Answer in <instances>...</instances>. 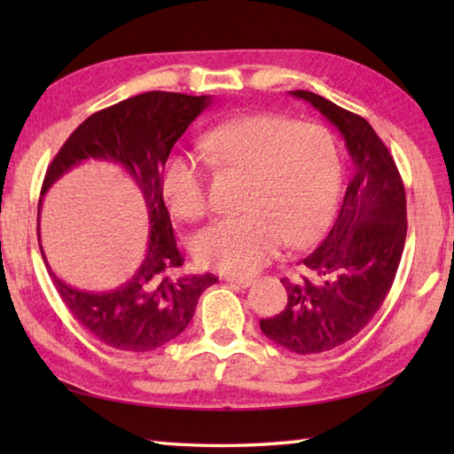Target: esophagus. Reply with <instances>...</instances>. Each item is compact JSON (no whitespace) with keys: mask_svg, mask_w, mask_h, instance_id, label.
Segmentation results:
<instances>
[{"mask_svg":"<svg viewBox=\"0 0 454 454\" xmlns=\"http://www.w3.org/2000/svg\"><path fill=\"white\" fill-rule=\"evenodd\" d=\"M224 278H226L228 283H234V285H238V286H244V288L254 283V278H252V277H236V275H226Z\"/></svg>","mask_w":454,"mask_h":454,"instance_id":"obj_1","label":"esophagus"}]
</instances>
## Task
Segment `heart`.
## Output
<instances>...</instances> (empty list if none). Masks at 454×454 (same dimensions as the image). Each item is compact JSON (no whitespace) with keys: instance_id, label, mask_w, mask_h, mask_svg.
<instances>
[{"instance_id":"1","label":"heart","mask_w":454,"mask_h":454,"mask_svg":"<svg viewBox=\"0 0 454 454\" xmlns=\"http://www.w3.org/2000/svg\"><path fill=\"white\" fill-rule=\"evenodd\" d=\"M200 148L212 166L246 173L238 200L242 212L212 222L195 239L202 267L252 275L283 244L302 247L324 234L341 185V160L320 124L271 113L242 114L202 134ZM160 185L176 216L207 215V181L195 158L171 153Z\"/></svg>"}]
</instances>
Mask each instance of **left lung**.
<instances>
[{"mask_svg":"<svg viewBox=\"0 0 454 454\" xmlns=\"http://www.w3.org/2000/svg\"><path fill=\"white\" fill-rule=\"evenodd\" d=\"M341 132L353 176L330 234L302 259V275L281 278L283 312L259 322L285 349L324 353L359 333L379 312L406 244V191L396 161L361 114L312 91H291Z\"/></svg>","mask_w":454,"mask_h":454,"instance_id":"1","label":"left lung"}]
</instances>
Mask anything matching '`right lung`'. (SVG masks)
Returning <instances> with one entry per match:
<instances>
[{
	"label": "right lung",
	"mask_w": 454,
	"mask_h": 454,
	"mask_svg": "<svg viewBox=\"0 0 454 454\" xmlns=\"http://www.w3.org/2000/svg\"><path fill=\"white\" fill-rule=\"evenodd\" d=\"M208 103V95L148 91L111 105L85 119L46 169L41 192L51 189L75 163L90 158L109 160L129 173L146 200L148 252L127 285L109 293L78 291L54 275L43 254L67 310L113 349L146 353L176 340L189 325L200 294L218 281L210 273H177L185 259L177 249L160 185L171 148Z\"/></svg>",
	"instance_id": "add662e5"
}]
</instances>
